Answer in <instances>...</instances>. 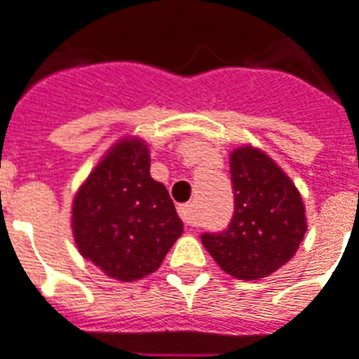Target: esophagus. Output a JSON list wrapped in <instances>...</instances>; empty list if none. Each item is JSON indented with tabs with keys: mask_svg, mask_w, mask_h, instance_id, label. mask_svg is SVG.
I'll return each mask as SVG.
<instances>
[{
	"mask_svg": "<svg viewBox=\"0 0 359 359\" xmlns=\"http://www.w3.org/2000/svg\"><path fill=\"white\" fill-rule=\"evenodd\" d=\"M177 212H180V217H182L183 221H185V225H195V212H193V206L191 204H182L180 208H177Z\"/></svg>",
	"mask_w": 359,
	"mask_h": 359,
	"instance_id": "esophagus-1",
	"label": "esophagus"
}]
</instances>
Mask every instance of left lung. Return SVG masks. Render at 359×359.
<instances>
[{"label": "left lung", "mask_w": 359, "mask_h": 359, "mask_svg": "<svg viewBox=\"0 0 359 359\" xmlns=\"http://www.w3.org/2000/svg\"><path fill=\"white\" fill-rule=\"evenodd\" d=\"M234 215L227 231L202 234V244L238 280L271 276L297 253L306 233L301 193L265 151L246 144L229 155Z\"/></svg>", "instance_id": "obj_1"}]
</instances>
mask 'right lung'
<instances>
[{"label":"right lung","instance_id":"obj_1","mask_svg":"<svg viewBox=\"0 0 359 359\" xmlns=\"http://www.w3.org/2000/svg\"><path fill=\"white\" fill-rule=\"evenodd\" d=\"M149 147L123 136L100 158L72 202L75 246L118 282H136L163 265L183 223L168 191L149 174Z\"/></svg>","mask_w":359,"mask_h":359}]
</instances>
